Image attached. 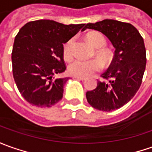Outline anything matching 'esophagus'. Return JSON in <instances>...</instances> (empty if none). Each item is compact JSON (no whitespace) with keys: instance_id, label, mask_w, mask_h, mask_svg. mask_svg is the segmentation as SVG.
<instances>
[{"instance_id":"esophagus-1","label":"esophagus","mask_w":152,"mask_h":152,"mask_svg":"<svg viewBox=\"0 0 152 152\" xmlns=\"http://www.w3.org/2000/svg\"><path fill=\"white\" fill-rule=\"evenodd\" d=\"M74 78H76V79H77V80H82V81L86 80V78H84V77H80V76H74Z\"/></svg>"}]
</instances>
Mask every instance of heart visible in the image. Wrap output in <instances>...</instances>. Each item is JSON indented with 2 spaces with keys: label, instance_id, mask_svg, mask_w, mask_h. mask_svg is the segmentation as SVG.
Segmentation results:
<instances>
[{
  "label": "heart",
  "instance_id": "heart-1",
  "mask_svg": "<svg viewBox=\"0 0 152 152\" xmlns=\"http://www.w3.org/2000/svg\"><path fill=\"white\" fill-rule=\"evenodd\" d=\"M86 39L94 48L97 49L96 55L102 60V62L106 63L110 59V53L103 49L106 44L105 37L99 32H91L86 36ZM73 44L74 39L71 38L63 45V56L66 60H70L73 56ZM101 67V63L97 60L83 61L80 59H76L68 65V72L72 76L86 77L94 72L100 71Z\"/></svg>",
  "mask_w": 152,
  "mask_h": 152
}]
</instances>
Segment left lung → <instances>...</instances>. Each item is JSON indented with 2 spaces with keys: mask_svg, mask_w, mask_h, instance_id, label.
Wrapping results in <instances>:
<instances>
[{
  "mask_svg": "<svg viewBox=\"0 0 152 152\" xmlns=\"http://www.w3.org/2000/svg\"><path fill=\"white\" fill-rule=\"evenodd\" d=\"M85 29L104 34L115 48L110 67L102 75L109 81H98L96 89L86 92V99L95 109L112 111L130 102L141 84L146 64L143 38L130 23L106 19L88 23Z\"/></svg>",
  "mask_w": 152,
  "mask_h": 152,
  "instance_id": "8db88e82",
  "label": "left lung"
}]
</instances>
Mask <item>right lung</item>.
I'll return each mask as SVG.
<instances>
[{"instance_id":"add662e5","label":"right lung","mask_w":152,"mask_h":152,"mask_svg":"<svg viewBox=\"0 0 152 152\" xmlns=\"http://www.w3.org/2000/svg\"><path fill=\"white\" fill-rule=\"evenodd\" d=\"M84 26L38 20L20 29L11 53L12 72L20 93L30 104L50 107L62 99L69 77L54 76L66 70L63 44Z\"/></svg>"}]
</instances>
